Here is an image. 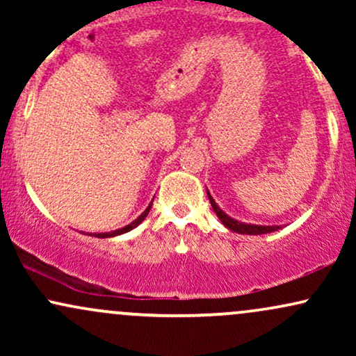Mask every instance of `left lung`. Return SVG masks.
Wrapping results in <instances>:
<instances>
[{"label":"left lung","mask_w":356,"mask_h":356,"mask_svg":"<svg viewBox=\"0 0 356 356\" xmlns=\"http://www.w3.org/2000/svg\"><path fill=\"white\" fill-rule=\"evenodd\" d=\"M207 197H209V202L212 206V209H214L216 216L220 219V222L224 224V226L227 227L229 231H234V232H239V234H268V232H273V231H277L280 229V226H256V224H244V222H239V220L229 218V216L226 214V212H222V209L216 204L214 199L211 197V194L207 192Z\"/></svg>","instance_id":"8db88e82"}]
</instances>
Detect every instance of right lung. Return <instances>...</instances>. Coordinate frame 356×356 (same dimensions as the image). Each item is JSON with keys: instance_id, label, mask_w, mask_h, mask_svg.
<instances>
[{"instance_id": "obj_1", "label": "right lung", "mask_w": 356, "mask_h": 356, "mask_svg": "<svg viewBox=\"0 0 356 356\" xmlns=\"http://www.w3.org/2000/svg\"><path fill=\"white\" fill-rule=\"evenodd\" d=\"M150 207H152V202L149 204V207H147V209L142 212L140 216H138V218L134 220V222H130L129 226H125V227H122V229H117V231H112V232H99V234H95V238H113V236H118V234H124V232H129V231H132L134 227H137L138 224L142 222V220H144L145 218H147V214H149V211H150Z\"/></svg>"}]
</instances>
